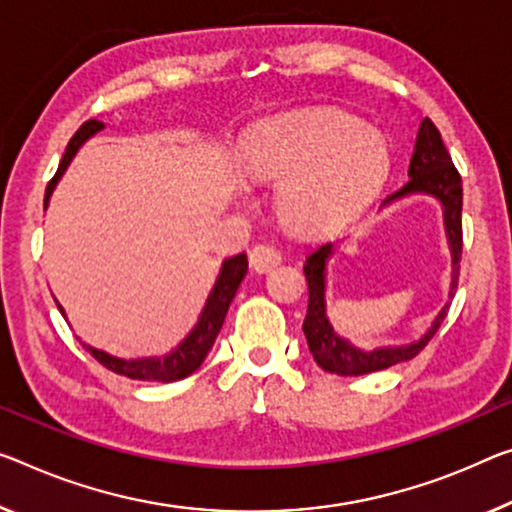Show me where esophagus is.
I'll return each mask as SVG.
<instances>
[{"label": "esophagus", "instance_id": "esophagus-1", "mask_svg": "<svg viewBox=\"0 0 512 512\" xmlns=\"http://www.w3.org/2000/svg\"><path fill=\"white\" fill-rule=\"evenodd\" d=\"M279 263H281V251L272 245H258L251 249V254H249L251 270L258 274L270 272L272 267H277Z\"/></svg>", "mask_w": 512, "mask_h": 512}]
</instances>
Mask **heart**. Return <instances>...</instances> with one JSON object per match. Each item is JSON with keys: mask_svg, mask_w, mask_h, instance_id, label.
Masks as SVG:
<instances>
[{"mask_svg": "<svg viewBox=\"0 0 512 512\" xmlns=\"http://www.w3.org/2000/svg\"><path fill=\"white\" fill-rule=\"evenodd\" d=\"M249 174L281 183L279 212L300 231L341 229L357 217L389 176L387 139L350 114L300 112L251 132Z\"/></svg>", "mask_w": 512, "mask_h": 512, "instance_id": "heart-1", "label": "heart"}]
</instances>
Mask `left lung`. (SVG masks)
<instances>
[{
    "label": "left lung",
    "instance_id": "left-lung-1",
    "mask_svg": "<svg viewBox=\"0 0 512 512\" xmlns=\"http://www.w3.org/2000/svg\"><path fill=\"white\" fill-rule=\"evenodd\" d=\"M410 180L400 187L396 194H391L387 201L400 199L407 194H430L439 199L444 206V226L448 235V247H451L453 256V281L451 293L455 295L460 277V258H462V180L458 169L448 155L442 135L435 128L428 116L421 121L419 137H416L414 155L410 162V171H407ZM334 254L332 242H322L316 249L306 256L304 277L309 283V309H306L304 318V336L309 343V350L316 364L327 373H336L343 377L350 375H366L375 371H384V368L396 366L400 361H410L419 352L426 348L428 341L437 334L439 325L446 318L448 304L439 311V316L432 322V327L426 336L419 338L410 345H398V348H377L373 352H364L350 345L345 338L336 336V332L329 325L327 311H325V267L327 258Z\"/></svg>",
    "mask_w": 512,
    "mask_h": 512
}]
</instances>
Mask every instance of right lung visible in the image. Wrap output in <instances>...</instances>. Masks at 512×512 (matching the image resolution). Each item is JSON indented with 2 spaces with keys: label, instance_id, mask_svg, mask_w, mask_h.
Masks as SVG:
<instances>
[{
  "label": "right lung",
  "instance_id": "add662e5",
  "mask_svg": "<svg viewBox=\"0 0 512 512\" xmlns=\"http://www.w3.org/2000/svg\"><path fill=\"white\" fill-rule=\"evenodd\" d=\"M98 130H102V123L91 119V121L82 123V128L77 130L73 139L68 141L66 153H64V157H61L57 174H54V178L45 187V203H43L45 208L54 192V187H57V183H59V178L64 176V171L68 169L70 160H73L75 153L80 151V146L84 144V141L96 135ZM245 274H247V256L245 254L226 258V261L222 263V272H219V277L215 281V288H212L208 302H206V306H203L199 322H196V327L192 329L190 336H187L174 352H169L167 357H146V359H130L128 361V359H116L112 355H107V352L91 348V345H84V348L89 350L102 366L109 368V371L130 377V380H146V382L183 380V377L192 375L196 368L203 364V359L208 357L212 345H215L219 329H222V325H224L226 311H229V306L233 302L235 293H238ZM59 311L64 313L61 306H59Z\"/></svg>",
  "mask_w": 512,
  "mask_h": 512
}]
</instances>
